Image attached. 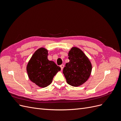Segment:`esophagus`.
Wrapping results in <instances>:
<instances>
[{"label": "esophagus", "mask_w": 121, "mask_h": 121, "mask_svg": "<svg viewBox=\"0 0 121 121\" xmlns=\"http://www.w3.org/2000/svg\"><path fill=\"white\" fill-rule=\"evenodd\" d=\"M60 67L61 68V70H63V69H64V65H60Z\"/></svg>", "instance_id": "obj_1"}]
</instances>
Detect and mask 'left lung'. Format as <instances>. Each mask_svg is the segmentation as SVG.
<instances>
[{"instance_id":"1","label":"left lung","mask_w":121,"mask_h":121,"mask_svg":"<svg viewBox=\"0 0 121 121\" xmlns=\"http://www.w3.org/2000/svg\"><path fill=\"white\" fill-rule=\"evenodd\" d=\"M68 56L69 61L63 69L67 82L74 87L81 86L89 78L92 64L88 57L78 47H72Z\"/></svg>"}]
</instances>
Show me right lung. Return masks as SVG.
<instances>
[{
	"label": "right lung",
	"mask_w": 121,
	"mask_h": 121,
	"mask_svg": "<svg viewBox=\"0 0 121 121\" xmlns=\"http://www.w3.org/2000/svg\"><path fill=\"white\" fill-rule=\"evenodd\" d=\"M48 50L41 47L33 54L27 65L29 79L41 88L49 85L54 76L61 69L54 61L48 60Z\"/></svg>",
	"instance_id": "obj_1"
}]
</instances>
